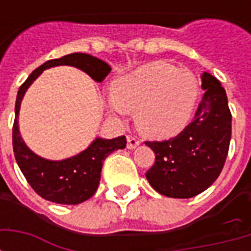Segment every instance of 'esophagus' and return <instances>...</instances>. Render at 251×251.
<instances>
[{
    "mask_svg": "<svg viewBox=\"0 0 251 251\" xmlns=\"http://www.w3.org/2000/svg\"><path fill=\"white\" fill-rule=\"evenodd\" d=\"M138 145H140V140H137L133 136H127V149H136Z\"/></svg>",
    "mask_w": 251,
    "mask_h": 251,
    "instance_id": "esophagus-1",
    "label": "esophagus"
}]
</instances>
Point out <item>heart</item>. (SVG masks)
Masks as SVG:
<instances>
[{
    "label": "heart",
    "mask_w": 251,
    "mask_h": 251,
    "mask_svg": "<svg viewBox=\"0 0 251 251\" xmlns=\"http://www.w3.org/2000/svg\"><path fill=\"white\" fill-rule=\"evenodd\" d=\"M198 99L191 72L152 62L115 79L110 107L118 114L136 110V125L149 138H168L188 124Z\"/></svg>",
    "instance_id": "b5f03b06"
}]
</instances>
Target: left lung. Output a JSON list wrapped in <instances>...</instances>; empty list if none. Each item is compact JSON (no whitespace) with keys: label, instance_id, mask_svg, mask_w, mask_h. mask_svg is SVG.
<instances>
[{"label":"left lung","instance_id":"left-lung-1","mask_svg":"<svg viewBox=\"0 0 251 251\" xmlns=\"http://www.w3.org/2000/svg\"><path fill=\"white\" fill-rule=\"evenodd\" d=\"M204 90L194 121L167 141H147L156 154L148 171L149 184L158 194L188 199L201 194L221 175L231 140V113L221 82L201 74Z\"/></svg>","mask_w":251,"mask_h":251}]
</instances>
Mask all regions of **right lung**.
I'll return each instance as SVG.
<instances>
[{
    "label": "right lung",
    "instance_id": "1",
    "mask_svg": "<svg viewBox=\"0 0 251 251\" xmlns=\"http://www.w3.org/2000/svg\"><path fill=\"white\" fill-rule=\"evenodd\" d=\"M56 66L76 67L98 83L103 82L104 77L111 71V67L103 60L79 52L70 53L60 59H52L37 67L21 84L17 93L14 107L13 152L21 172L36 194L40 195L43 199L59 204H79L95 194L100 181L104 158L114 151L126 148V137L121 136L111 140L98 137L83 152L59 161L40 157L26 147L19 129L21 100L26 90L40 76L41 72Z\"/></svg>",
    "mask_w": 251,
    "mask_h": 251
}]
</instances>
